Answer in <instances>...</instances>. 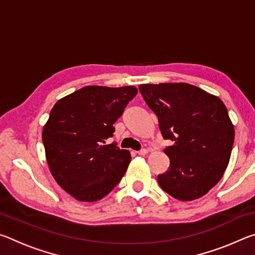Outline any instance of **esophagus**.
<instances>
[{
  "label": "esophagus",
  "instance_id": "esophagus-1",
  "mask_svg": "<svg viewBox=\"0 0 255 255\" xmlns=\"http://www.w3.org/2000/svg\"><path fill=\"white\" fill-rule=\"evenodd\" d=\"M138 155H140V156H143V155H146L148 153L147 149H140V150H137L136 152Z\"/></svg>",
  "mask_w": 255,
  "mask_h": 255
}]
</instances>
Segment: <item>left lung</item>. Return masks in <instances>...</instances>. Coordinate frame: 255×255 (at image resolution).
Returning a JSON list of instances; mask_svg holds the SVG:
<instances>
[{
  "label": "left lung",
  "mask_w": 255,
  "mask_h": 255,
  "mask_svg": "<svg viewBox=\"0 0 255 255\" xmlns=\"http://www.w3.org/2000/svg\"><path fill=\"white\" fill-rule=\"evenodd\" d=\"M145 102L158 118L170 158L159 187L175 199L205 196L223 178L234 143V125L218 97L188 83L140 84Z\"/></svg>",
  "instance_id": "8db88e82"
}]
</instances>
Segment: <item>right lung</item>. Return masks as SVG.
Here are the masks:
<instances>
[{
	"label": "right lung",
	"instance_id": "right-lung-1",
	"mask_svg": "<svg viewBox=\"0 0 255 255\" xmlns=\"http://www.w3.org/2000/svg\"><path fill=\"white\" fill-rule=\"evenodd\" d=\"M137 92L135 86H84L51 109L42 129L46 159L56 182L76 200L102 199L127 171L129 150L106 139Z\"/></svg>",
	"mask_w": 255,
	"mask_h": 255
}]
</instances>
